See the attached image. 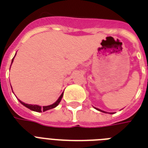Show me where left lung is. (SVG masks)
Returning <instances> with one entry per match:
<instances>
[{
  "mask_svg": "<svg viewBox=\"0 0 148 148\" xmlns=\"http://www.w3.org/2000/svg\"><path fill=\"white\" fill-rule=\"evenodd\" d=\"M96 109H97V110H100V111H102V112H104V111H103V110H100V109H97V108H96ZM104 113H105V112H104ZM110 114H111V113H110Z\"/></svg>",
  "mask_w": 148,
  "mask_h": 148,
  "instance_id": "obj_1",
  "label": "left lung"
}]
</instances>
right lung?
<instances>
[{
    "instance_id": "right-lung-1",
    "label": "right lung",
    "mask_w": 148,
    "mask_h": 148,
    "mask_svg": "<svg viewBox=\"0 0 148 148\" xmlns=\"http://www.w3.org/2000/svg\"><path fill=\"white\" fill-rule=\"evenodd\" d=\"M15 55H16V54H15ZM14 58H13L12 62H13V60H14ZM62 97H63V93L61 94V95L60 96V97L58 98V100L56 101L55 103H53V104H51V105H49V106H44L43 108H41L40 106H38V105H32V104H27V103H24V102H22V101H20V100H19V101L22 103V104H23V105L25 106L26 108H29L30 110H34V111H37V112H42V111H46V110H50V109H52V108H54L55 107H57V106L59 104V103L60 102V101H61V98H62Z\"/></svg>"
}]
</instances>
